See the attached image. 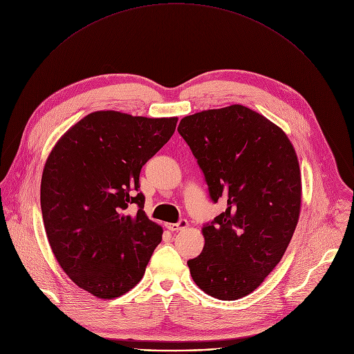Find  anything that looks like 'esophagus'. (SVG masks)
<instances>
[{
    "label": "esophagus",
    "mask_w": 354,
    "mask_h": 354,
    "mask_svg": "<svg viewBox=\"0 0 354 354\" xmlns=\"http://www.w3.org/2000/svg\"><path fill=\"white\" fill-rule=\"evenodd\" d=\"M187 226V221L186 220H179L178 223H168L167 224V229L171 230V232H178V230H182Z\"/></svg>",
    "instance_id": "obj_1"
}]
</instances>
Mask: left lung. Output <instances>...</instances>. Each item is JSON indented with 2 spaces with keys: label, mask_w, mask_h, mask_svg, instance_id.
<instances>
[{
  "label": "left lung",
  "mask_w": 354,
  "mask_h": 354,
  "mask_svg": "<svg viewBox=\"0 0 354 354\" xmlns=\"http://www.w3.org/2000/svg\"><path fill=\"white\" fill-rule=\"evenodd\" d=\"M178 131L198 159L210 201L227 202L203 224L205 247L187 261L190 275L213 298H243L277 267L295 232V149L279 127L240 104L187 115Z\"/></svg>",
  "instance_id": "left-lung-1"
}]
</instances>
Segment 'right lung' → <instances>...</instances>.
Wrapping results in <instances>:
<instances>
[{
    "label": "right lung",
    "instance_id": "add662e5",
    "mask_svg": "<svg viewBox=\"0 0 354 354\" xmlns=\"http://www.w3.org/2000/svg\"><path fill=\"white\" fill-rule=\"evenodd\" d=\"M176 122L95 111L73 125L46 160L41 207L50 248L63 271L94 297L130 291L162 240V229L144 212L140 172ZM131 204L138 213L128 215Z\"/></svg>",
    "mask_w": 354,
    "mask_h": 354
}]
</instances>
